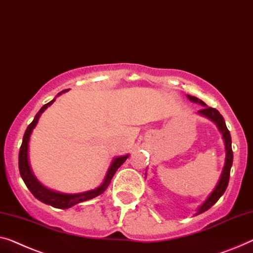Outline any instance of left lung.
Wrapping results in <instances>:
<instances>
[{
	"instance_id": "1",
	"label": "left lung",
	"mask_w": 253,
	"mask_h": 253,
	"mask_svg": "<svg viewBox=\"0 0 253 253\" xmlns=\"http://www.w3.org/2000/svg\"><path fill=\"white\" fill-rule=\"evenodd\" d=\"M187 97L192 101V102H197V103L205 105V108L201 109V110H199V114L207 117V118H209L210 120H212L213 123H216V125L218 126V128H219L221 134H223V138L225 141V149H226L225 166H224L223 172H221L219 182H218L217 186L214 187L212 193L209 195V198L207 199L206 201L202 203V206L198 209L197 213H195V216H197V214L205 212V211L210 209L211 207H212L214 203L219 200V198L224 194V192L226 191V188H227L228 180H229V172H231V168H232V164H233V151H232L231 134H229V130L227 129V127H226L225 120L223 118V116L219 114V111L214 108L207 107L206 103L203 102V101L199 100L198 97L191 96V95H187Z\"/></svg>"
}]
</instances>
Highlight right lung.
I'll use <instances>...</instances> for the list:
<instances>
[{
	"mask_svg": "<svg viewBox=\"0 0 253 253\" xmlns=\"http://www.w3.org/2000/svg\"><path fill=\"white\" fill-rule=\"evenodd\" d=\"M68 89L62 90L60 92L58 95H60L61 93L67 92ZM55 101L53 99L50 102L44 104L41 110L37 112L35 118L32 123L29 124L27 129H26L25 134H24V138H22V143L20 146V151H19V171H20L21 178L24 179V182L26 184V186L29 188V191L32 192L34 197L36 199H39L40 201H42L46 205H50L54 208H59V209H68L70 207H73L77 203L87 201V200H90L93 198L97 197V195L102 194L103 192L107 190V187L110 184L112 177H114L115 172L117 171L120 166H122L124 163H125L126 159L128 158V154L124 157H118L112 161V164L109 168V170L105 175V178L103 180V183L101 185L95 188V190L92 191H87L84 192V193H77V194H65V193H59V192H54L48 190V188L44 187L42 184H41L39 180L36 179V177L34 176L32 169H30L29 166V161H28V143H29V138H30V134L35 126L37 125V122H39L41 115L43 114V111L46 109L48 105H51Z\"/></svg>",
	"mask_w": 253,
	"mask_h": 253,
	"instance_id": "obj_1",
	"label": "right lung"
}]
</instances>
